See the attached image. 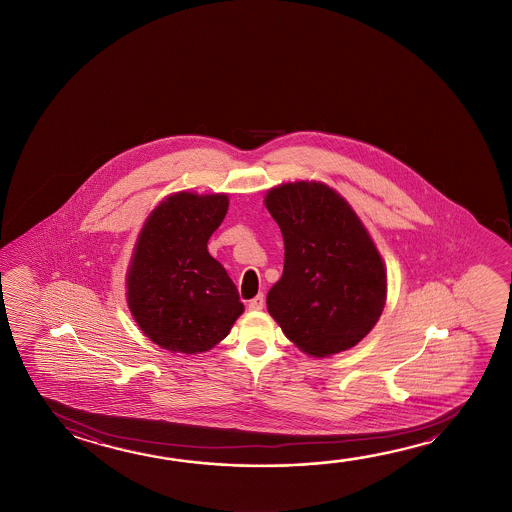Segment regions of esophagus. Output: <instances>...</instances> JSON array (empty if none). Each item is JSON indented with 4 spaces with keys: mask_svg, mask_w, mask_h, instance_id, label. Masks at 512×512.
<instances>
[{
    "mask_svg": "<svg viewBox=\"0 0 512 512\" xmlns=\"http://www.w3.org/2000/svg\"><path fill=\"white\" fill-rule=\"evenodd\" d=\"M262 307H264V296L262 294H257L255 298L248 302V309L250 310H262Z\"/></svg>",
    "mask_w": 512,
    "mask_h": 512,
    "instance_id": "esophagus-1",
    "label": "esophagus"
}]
</instances>
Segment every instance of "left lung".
<instances>
[{"label":"left lung","mask_w":512,"mask_h":512,"mask_svg":"<svg viewBox=\"0 0 512 512\" xmlns=\"http://www.w3.org/2000/svg\"><path fill=\"white\" fill-rule=\"evenodd\" d=\"M284 237V273L269 289V314L314 357L344 352L375 327L386 303V269L352 207L327 185L296 182L266 196Z\"/></svg>","instance_id":"1"}]
</instances>
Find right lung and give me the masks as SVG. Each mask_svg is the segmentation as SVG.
<instances>
[{
  "instance_id": "right-lung-1",
  "label": "right lung",
  "mask_w": 512,
  "mask_h": 512,
  "mask_svg": "<svg viewBox=\"0 0 512 512\" xmlns=\"http://www.w3.org/2000/svg\"><path fill=\"white\" fill-rule=\"evenodd\" d=\"M227 210V194H173L137 239L128 307L144 334L169 352H207L243 312L232 278L207 250Z\"/></svg>"
}]
</instances>
